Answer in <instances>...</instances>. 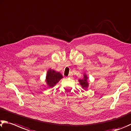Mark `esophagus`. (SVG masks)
<instances>
[{
  "instance_id": "obj_1",
  "label": "esophagus",
  "mask_w": 131,
  "mask_h": 131,
  "mask_svg": "<svg viewBox=\"0 0 131 131\" xmlns=\"http://www.w3.org/2000/svg\"><path fill=\"white\" fill-rule=\"evenodd\" d=\"M71 76H72V75H71V74H69V75H68V77H67L66 78H69V77H71Z\"/></svg>"
}]
</instances>
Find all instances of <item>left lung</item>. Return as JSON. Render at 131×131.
Listing matches in <instances>:
<instances>
[{
    "label": "left lung",
    "mask_w": 131,
    "mask_h": 131,
    "mask_svg": "<svg viewBox=\"0 0 131 131\" xmlns=\"http://www.w3.org/2000/svg\"><path fill=\"white\" fill-rule=\"evenodd\" d=\"M88 79V77L86 74L84 73V78L81 80H78V82H79L80 85L82 86V89L85 90H86L88 88L89 85Z\"/></svg>",
    "instance_id": "left-lung-1"
}]
</instances>
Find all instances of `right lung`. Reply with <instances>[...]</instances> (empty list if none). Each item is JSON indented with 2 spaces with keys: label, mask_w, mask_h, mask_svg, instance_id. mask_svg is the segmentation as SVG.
<instances>
[{
  "label": "right lung",
  "mask_w": 131,
  "mask_h": 131,
  "mask_svg": "<svg viewBox=\"0 0 131 131\" xmlns=\"http://www.w3.org/2000/svg\"><path fill=\"white\" fill-rule=\"evenodd\" d=\"M62 78H63V76L61 73L56 72V70L50 68L47 72L45 81L47 86L49 88H53Z\"/></svg>",
  "instance_id": "right-lung-1"
}]
</instances>
